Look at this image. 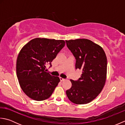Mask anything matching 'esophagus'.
Listing matches in <instances>:
<instances>
[{
    "label": "esophagus",
    "mask_w": 125,
    "mask_h": 125,
    "mask_svg": "<svg viewBox=\"0 0 125 125\" xmlns=\"http://www.w3.org/2000/svg\"><path fill=\"white\" fill-rule=\"evenodd\" d=\"M60 81H61V82H63V81H64L65 80V79L63 78H62V77H60Z\"/></svg>",
    "instance_id": "34e87169"
}]
</instances>
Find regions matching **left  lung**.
Here are the masks:
<instances>
[{
  "label": "left lung",
  "mask_w": 125,
  "mask_h": 125,
  "mask_svg": "<svg viewBox=\"0 0 125 125\" xmlns=\"http://www.w3.org/2000/svg\"><path fill=\"white\" fill-rule=\"evenodd\" d=\"M75 56L76 69L82 71L77 81L71 79V87L66 91L68 99L76 104H86L96 98L105 85L107 57L102 47L88 39L66 40Z\"/></svg>",
  "instance_id": "1"
}]
</instances>
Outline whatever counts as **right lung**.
<instances>
[{
    "mask_svg": "<svg viewBox=\"0 0 125 125\" xmlns=\"http://www.w3.org/2000/svg\"><path fill=\"white\" fill-rule=\"evenodd\" d=\"M64 40L35 38L21 49L16 65L20 86L31 99L42 101L49 98L60 81L58 77L46 72L49 64L65 46Z\"/></svg>",
    "mask_w": 125,
    "mask_h": 125,
    "instance_id": "obj_1",
    "label": "right lung"
}]
</instances>
